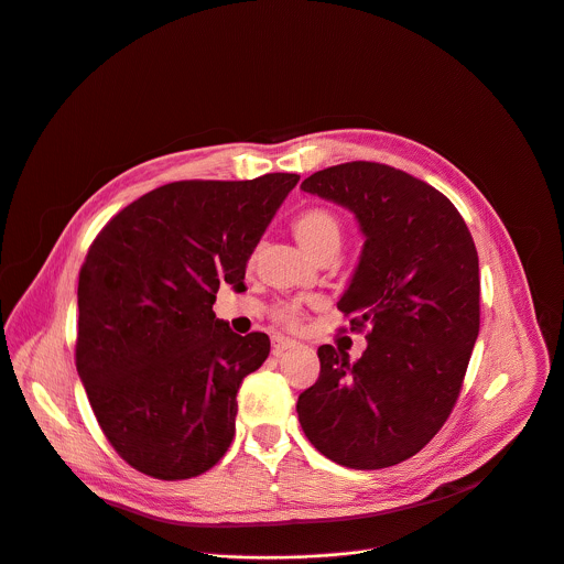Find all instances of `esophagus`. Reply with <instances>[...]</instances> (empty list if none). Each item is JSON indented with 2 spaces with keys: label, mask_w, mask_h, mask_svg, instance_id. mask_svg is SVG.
Returning <instances> with one entry per match:
<instances>
[{
  "label": "esophagus",
  "mask_w": 564,
  "mask_h": 564,
  "mask_svg": "<svg viewBox=\"0 0 564 564\" xmlns=\"http://www.w3.org/2000/svg\"><path fill=\"white\" fill-rule=\"evenodd\" d=\"M271 347H273V356H282L284 351H291L297 347L295 340H289L284 335H273L271 337Z\"/></svg>",
  "instance_id": "34e87169"
}]
</instances>
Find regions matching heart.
<instances>
[{
    "instance_id": "1",
    "label": "heart",
    "mask_w": 564,
    "mask_h": 564,
    "mask_svg": "<svg viewBox=\"0 0 564 564\" xmlns=\"http://www.w3.org/2000/svg\"><path fill=\"white\" fill-rule=\"evenodd\" d=\"M293 234L306 251H311L313 256H319L322 251H328V249L335 251L340 247L343 224H340V217H337L333 210L324 206H308L293 217ZM273 317L284 326H293L297 324L300 311L295 304H278L273 311Z\"/></svg>"
}]
</instances>
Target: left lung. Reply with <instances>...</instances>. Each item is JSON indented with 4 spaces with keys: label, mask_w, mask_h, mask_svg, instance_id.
Returning <instances> with one entry per match:
<instances>
[{
    "label": "left lung",
    "mask_w": 564,
    "mask_h": 564,
    "mask_svg": "<svg viewBox=\"0 0 564 564\" xmlns=\"http://www.w3.org/2000/svg\"><path fill=\"white\" fill-rule=\"evenodd\" d=\"M306 193L356 213L367 238L337 302L367 349H317L319 378L297 398L304 435L328 460L384 469L442 429L480 330V269L467 224L426 182L378 162L313 173Z\"/></svg>",
    "instance_id": "1"
}]
</instances>
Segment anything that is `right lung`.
<instances>
[{
    "mask_svg": "<svg viewBox=\"0 0 564 564\" xmlns=\"http://www.w3.org/2000/svg\"><path fill=\"white\" fill-rule=\"evenodd\" d=\"M295 173L164 184L112 217L79 269L75 365L118 456L158 480L208 471L236 435L242 380L269 335H238L213 313L219 284L245 289L247 262Z\"/></svg>",
    "mask_w": 564,
    "mask_h": 564,
    "instance_id": "right-lung-1",
    "label": "right lung"
}]
</instances>
